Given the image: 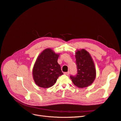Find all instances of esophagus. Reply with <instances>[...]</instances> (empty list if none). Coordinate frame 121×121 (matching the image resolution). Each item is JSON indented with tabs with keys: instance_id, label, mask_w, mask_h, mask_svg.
<instances>
[{
	"instance_id": "esophagus-1",
	"label": "esophagus",
	"mask_w": 121,
	"mask_h": 121,
	"mask_svg": "<svg viewBox=\"0 0 121 121\" xmlns=\"http://www.w3.org/2000/svg\"><path fill=\"white\" fill-rule=\"evenodd\" d=\"M69 72H65V73H64V74L66 75H68V76L69 75Z\"/></svg>"
}]
</instances>
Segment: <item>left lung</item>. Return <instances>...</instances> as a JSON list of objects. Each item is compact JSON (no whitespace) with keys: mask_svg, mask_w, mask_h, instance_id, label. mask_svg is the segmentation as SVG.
<instances>
[{"mask_svg":"<svg viewBox=\"0 0 121 121\" xmlns=\"http://www.w3.org/2000/svg\"><path fill=\"white\" fill-rule=\"evenodd\" d=\"M77 74L71 76L70 78L75 86L80 88L87 87L93 83L96 78V69L90 53L84 49L76 52Z\"/></svg>","mask_w":121,"mask_h":121,"instance_id":"obj_1","label":"left lung"}]
</instances>
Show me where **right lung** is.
Segmentation results:
<instances>
[{
    "mask_svg": "<svg viewBox=\"0 0 121 121\" xmlns=\"http://www.w3.org/2000/svg\"><path fill=\"white\" fill-rule=\"evenodd\" d=\"M60 54L48 48L39 55L32 70L33 78L37 86L48 88L52 86L58 77L63 74L57 63Z\"/></svg>",
    "mask_w": 121,
    "mask_h": 121,
    "instance_id": "add662e5",
    "label": "right lung"
}]
</instances>
